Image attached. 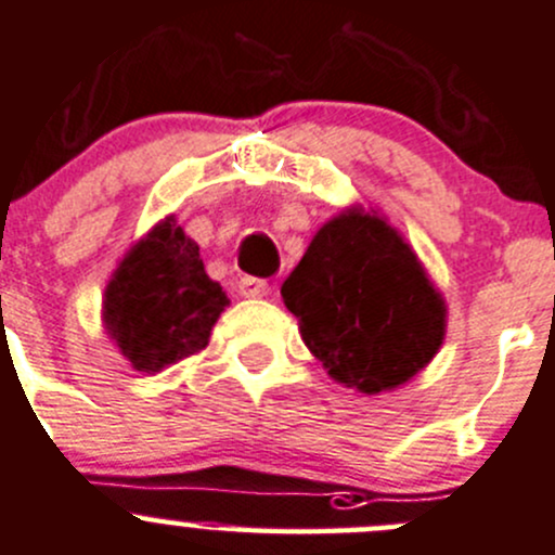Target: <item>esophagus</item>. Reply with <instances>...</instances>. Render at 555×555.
I'll return each instance as SVG.
<instances>
[{
	"instance_id": "34e87169",
	"label": "esophagus",
	"mask_w": 555,
	"mask_h": 555,
	"mask_svg": "<svg viewBox=\"0 0 555 555\" xmlns=\"http://www.w3.org/2000/svg\"><path fill=\"white\" fill-rule=\"evenodd\" d=\"M237 291H240V296H245V299H261V296L270 294V283L261 278L245 275L237 280Z\"/></svg>"
}]
</instances>
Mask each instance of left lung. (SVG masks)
Here are the masks:
<instances>
[{
  "mask_svg": "<svg viewBox=\"0 0 555 555\" xmlns=\"http://www.w3.org/2000/svg\"><path fill=\"white\" fill-rule=\"evenodd\" d=\"M280 296L312 356L365 396L411 379L443 341V299L414 250L361 210L336 216L312 237Z\"/></svg>",
  "mask_w": 555,
  "mask_h": 555,
  "instance_id": "8db88e82",
  "label": "left lung"
}]
</instances>
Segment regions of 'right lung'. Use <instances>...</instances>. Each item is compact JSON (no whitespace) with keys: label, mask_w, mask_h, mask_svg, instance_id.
Listing matches in <instances>:
<instances>
[{"label":"right lung","mask_w":555,"mask_h":555,"mask_svg":"<svg viewBox=\"0 0 555 555\" xmlns=\"http://www.w3.org/2000/svg\"><path fill=\"white\" fill-rule=\"evenodd\" d=\"M227 301L205 275L197 243L168 219L122 259L106 288L104 320L133 369L150 374L205 350Z\"/></svg>","instance_id":"right-lung-1"}]
</instances>
